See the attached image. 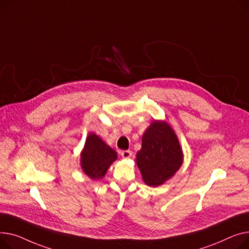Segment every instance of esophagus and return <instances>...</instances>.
Wrapping results in <instances>:
<instances>
[{"instance_id": "esophagus-1", "label": "esophagus", "mask_w": 249, "mask_h": 249, "mask_svg": "<svg viewBox=\"0 0 249 249\" xmlns=\"http://www.w3.org/2000/svg\"><path fill=\"white\" fill-rule=\"evenodd\" d=\"M121 155L124 159H129L131 157V155H133V153H131L130 151H123V152H121Z\"/></svg>"}]
</instances>
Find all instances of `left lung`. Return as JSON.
Returning a JSON list of instances; mask_svg holds the SVG:
<instances>
[{
	"mask_svg": "<svg viewBox=\"0 0 249 249\" xmlns=\"http://www.w3.org/2000/svg\"><path fill=\"white\" fill-rule=\"evenodd\" d=\"M183 153L179 141L169 124L153 122L142 136L137 165L143 182L153 187L165 183L181 167Z\"/></svg>",
	"mask_w": 249,
	"mask_h": 249,
	"instance_id": "1",
	"label": "left lung"
}]
</instances>
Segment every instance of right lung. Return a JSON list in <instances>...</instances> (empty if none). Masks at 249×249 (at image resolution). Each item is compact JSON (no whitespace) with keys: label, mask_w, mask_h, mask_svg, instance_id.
<instances>
[{"label":"right lung","mask_w":249,"mask_h":249,"mask_svg":"<svg viewBox=\"0 0 249 249\" xmlns=\"http://www.w3.org/2000/svg\"><path fill=\"white\" fill-rule=\"evenodd\" d=\"M116 157V153L104 141L90 134L86 139L81 154V168L87 176L98 180L105 176Z\"/></svg>","instance_id":"add662e5"}]
</instances>
